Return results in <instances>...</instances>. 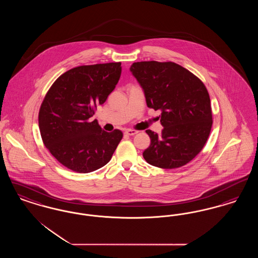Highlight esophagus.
Wrapping results in <instances>:
<instances>
[{
  "instance_id": "1",
  "label": "esophagus",
  "mask_w": 258,
  "mask_h": 258,
  "mask_svg": "<svg viewBox=\"0 0 258 258\" xmlns=\"http://www.w3.org/2000/svg\"><path fill=\"white\" fill-rule=\"evenodd\" d=\"M136 134H138V132L135 131V130H126V131H124V135H135Z\"/></svg>"
}]
</instances>
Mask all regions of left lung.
I'll list each match as a JSON object with an SVG mask.
<instances>
[{
    "label": "left lung",
    "mask_w": 258,
    "mask_h": 258,
    "mask_svg": "<svg viewBox=\"0 0 258 258\" xmlns=\"http://www.w3.org/2000/svg\"><path fill=\"white\" fill-rule=\"evenodd\" d=\"M130 71L143 89L148 107L161 111L163 130L160 135L146 131L151 144L143 158L164 169L178 168L194 160L204 147L213 123L203 82L172 61H137Z\"/></svg>",
    "instance_id": "left-lung-1"
}]
</instances>
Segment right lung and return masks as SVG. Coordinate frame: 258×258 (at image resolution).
Instances as JSON below:
<instances>
[{
  "label": "right lung",
  "mask_w": 258,
  "mask_h": 258,
  "mask_svg": "<svg viewBox=\"0 0 258 258\" xmlns=\"http://www.w3.org/2000/svg\"><path fill=\"white\" fill-rule=\"evenodd\" d=\"M122 73L121 62L80 66L53 83L38 113V126L45 147L69 169L95 171L112 158L123 133L102 131L92 120L105 102Z\"/></svg>",
  "instance_id": "right-lung-1"
}]
</instances>
